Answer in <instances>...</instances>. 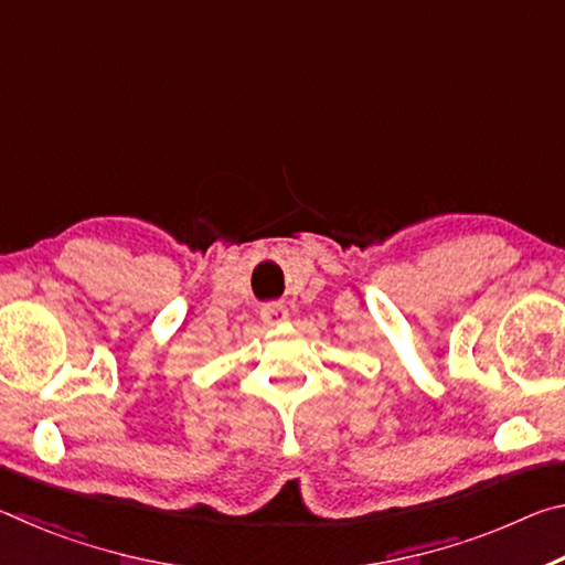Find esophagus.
<instances>
[{"label": "esophagus", "mask_w": 565, "mask_h": 565, "mask_svg": "<svg viewBox=\"0 0 565 565\" xmlns=\"http://www.w3.org/2000/svg\"><path fill=\"white\" fill-rule=\"evenodd\" d=\"M262 319H264V323H284V321H289V311L284 309V303L271 301V303L262 306Z\"/></svg>", "instance_id": "34e87169"}]
</instances>
